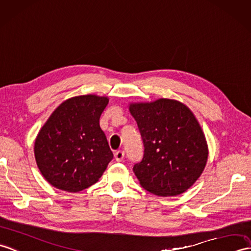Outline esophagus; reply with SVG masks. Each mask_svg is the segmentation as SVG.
<instances>
[{
  "label": "esophagus",
  "mask_w": 251,
  "mask_h": 251,
  "mask_svg": "<svg viewBox=\"0 0 251 251\" xmlns=\"http://www.w3.org/2000/svg\"><path fill=\"white\" fill-rule=\"evenodd\" d=\"M124 156H125L124 151H116L114 154V158L116 161H122L124 158Z\"/></svg>",
  "instance_id": "1"
}]
</instances>
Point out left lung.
Wrapping results in <instances>:
<instances>
[{
	"mask_svg": "<svg viewBox=\"0 0 251 251\" xmlns=\"http://www.w3.org/2000/svg\"><path fill=\"white\" fill-rule=\"evenodd\" d=\"M144 145L133 166L144 189L157 196L183 194L204 170L208 150L199 122L188 107L173 99L130 103Z\"/></svg>",
	"mask_w": 251,
	"mask_h": 251,
	"instance_id": "8db88e82",
	"label": "left lung"
}]
</instances>
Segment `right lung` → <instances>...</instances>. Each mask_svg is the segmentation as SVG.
Here are the masks:
<instances>
[{"label":"right lung","instance_id":"obj_1","mask_svg":"<svg viewBox=\"0 0 251 251\" xmlns=\"http://www.w3.org/2000/svg\"><path fill=\"white\" fill-rule=\"evenodd\" d=\"M109 99L82 95L62 102L39 130L34 154L55 188L78 192L95 184L113 158L99 119Z\"/></svg>","mask_w":251,"mask_h":251}]
</instances>
